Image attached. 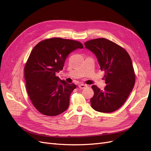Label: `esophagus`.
<instances>
[{"mask_svg":"<svg viewBox=\"0 0 151 151\" xmlns=\"http://www.w3.org/2000/svg\"><path fill=\"white\" fill-rule=\"evenodd\" d=\"M87 87H88V86H87L86 84H81L79 85V88L81 89H83L87 88Z\"/></svg>","mask_w":151,"mask_h":151,"instance_id":"obj_1","label":"esophagus"}]
</instances>
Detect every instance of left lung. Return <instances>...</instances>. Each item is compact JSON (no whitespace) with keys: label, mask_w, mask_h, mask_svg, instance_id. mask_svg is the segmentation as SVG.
Here are the masks:
<instances>
[{"label":"left lung","mask_w":151,"mask_h":151,"mask_svg":"<svg viewBox=\"0 0 151 151\" xmlns=\"http://www.w3.org/2000/svg\"><path fill=\"white\" fill-rule=\"evenodd\" d=\"M84 45L96 57L100 69L104 70L106 84L103 90L92 86L94 95L91 107L99 112L115 111L124 104L135 85L131 58L125 49L105 38L89 40Z\"/></svg>","instance_id":"obj_1"}]
</instances>
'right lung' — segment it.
I'll return each instance as SVG.
<instances>
[{"label":"right lung","mask_w":151,"mask_h":151,"mask_svg":"<svg viewBox=\"0 0 151 151\" xmlns=\"http://www.w3.org/2000/svg\"><path fill=\"white\" fill-rule=\"evenodd\" d=\"M81 43L53 38L38 43L32 50L24 67L26 89L31 101L45 115L56 116L66 111L76 85L61 80L55 74L63 70L68 55Z\"/></svg>","instance_id":"1"}]
</instances>
